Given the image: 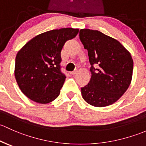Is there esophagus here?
<instances>
[{"instance_id":"34e87169","label":"esophagus","mask_w":146,"mask_h":146,"mask_svg":"<svg viewBox=\"0 0 146 146\" xmlns=\"http://www.w3.org/2000/svg\"><path fill=\"white\" fill-rule=\"evenodd\" d=\"M76 73H77V70H75V71L74 72H70V74H76Z\"/></svg>"}]
</instances>
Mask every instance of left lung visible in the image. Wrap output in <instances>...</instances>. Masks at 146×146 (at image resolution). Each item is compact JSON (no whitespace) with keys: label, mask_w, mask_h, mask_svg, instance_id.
<instances>
[{"label":"left lung","mask_w":146,"mask_h":146,"mask_svg":"<svg viewBox=\"0 0 146 146\" xmlns=\"http://www.w3.org/2000/svg\"><path fill=\"white\" fill-rule=\"evenodd\" d=\"M79 38L88 50L91 65V80L81 88L82 97L95 107L113 104L131 82L133 62L130 52L117 40L97 30L81 29Z\"/></svg>","instance_id":"obj_1"}]
</instances>
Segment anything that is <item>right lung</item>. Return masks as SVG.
<instances>
[{
  "label": "right lung",
  "mask_w": 146,
  "mask_h": 146,
  "mask_svg": "<svg viewBox=\"0 0 146 146\" xmlns=\"http://www.w3.org/2000/svg\"><path fill=\"white\" fill-rule=\"evenodd\" d=\"M78 32V29L72 28L46 31L30 40L17 52L15 76L27 97L41 104L58 98L66 79L61 72V50Z\"/></svg>",
  "instance_id": "1"
}]
</instances>
